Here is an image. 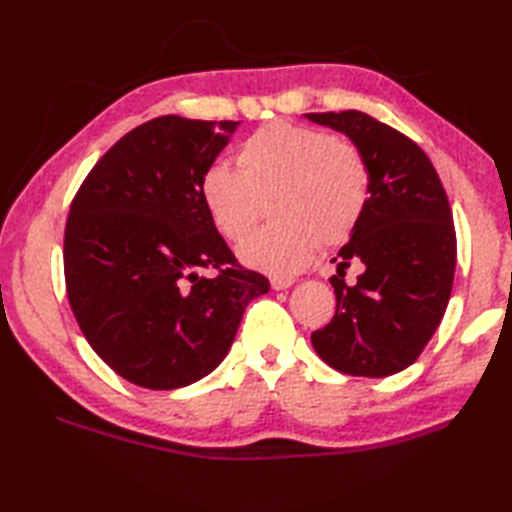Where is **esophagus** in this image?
<instances>
[{
	"mask_svg": "<svg viewBox=\"0 0 512 512\" xmlns=\"http://www.w3.org/2000/svg\"><path fill=\"white\" fill-rule=\"evenodd\" d=\"M292 284H295V279L292 277H270V286H273V290H286Z\"/></svg>",
	"mask_w": 512,
	"mask_h": 512,
	"instance_id": "34e87169",
	"label": "esophagus"
}]
</instances>
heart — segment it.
<instances>
[{"instance_id":"b5f03b06","label":"heart","mask_w":512,"mask_h":512,"mask_svg":"<svg viewBox=\"0 0 512 512\" xmlns=\"http://www.w3.org/2000/svg\"><path fill=\"white\" fill-rule=\"evenodd\" d=\"M239 171H204L200 198L226 239L239 242L270 200L273 224L239 246L242 262L270 275H292L319 244L345 242L369 200V171L354 143L317 127L273 121L250 134L237 151Z\"/></svg>"}]
</instances>
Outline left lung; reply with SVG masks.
I'll return each instance as SVG.
<instances>
[{
    "instance_id": "1",
    "label": "left lung",
    "mask_w": 512,
    "mask_h": 512,
    "mask_svg": "<svg viewBox=\"0 0 512 512\" xmlns=\"http://www.w3.org/2000/svg\"><path fill=\"white\" fill-rule=\"evenodd\" d=\"M306 116L350 138L369 171L365 213L332 259L336 312L312 332V347L343 374L391 376L422 354L447 310L458 257L449 198L427 154L398 129L358 110ZM352 261L364 273L345 285Z\"/></svg>"
}]
</instances>
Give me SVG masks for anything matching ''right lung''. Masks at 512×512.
<instances>
[{
	"label": "right lung",
	"instance_id": "add662e5",
	"mask_svg": "<svg viewBox=\"0 0 512 512\" xmlns=\"http://www.w3.org/2000/svg\"><path fill=\"white\" fill-rule=\"evenodd\" d=\"M237 125L158 116L118 140L72 200L70 308L92 350L138 387L178 389L211 374L248 303L270 290L237 264L200 198Z\"/></svg>",
	"mask_w": 512,
	"mask_h": 512
}]
</instances>
